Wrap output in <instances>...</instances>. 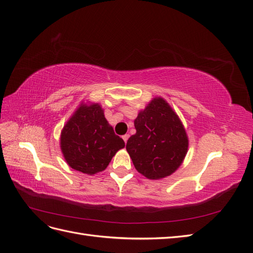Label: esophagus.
Instances as JSON below:
<instances>
[{"mask_svg":"<svg viewBox=\"0 0 253 253\" xmlns=\"http://www.w3.org/2000/svg\"><path fill=\"white\" fill-rule=\"evenodd\" d=\"M128 137H129V135H128V134H126V135L122 136V139L125 140V142H126V141H127V139H128Z\"/></svg>","mask_w":253,"mask_h":253,"instance_id":"1","label":"esophagus"}]
</instances>
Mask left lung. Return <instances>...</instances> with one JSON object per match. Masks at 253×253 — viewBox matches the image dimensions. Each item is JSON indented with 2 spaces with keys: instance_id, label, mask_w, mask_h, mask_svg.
Returning a JSON list of instances; mask_svg holds the SVG:
<instances>
[{
  "instance_id": "1",
  "label": "left lung",
  "mask_w": 253,
  "mask_h": 253,
  "mask_svg": "<svg viewBox=\"0 0 253 253\" xmlns=\"http://www.w3.org/2000/svg\"><path fill=\"white\" fill-rule=\"evenodd\" d=\"M136 134L126 151L136 170L159 179L178 169L188 151V137L177 115L163 98H155L134 121Z\"/></svg>"
}]
</instances>
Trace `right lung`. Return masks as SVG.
<instances>
[{"label": "right lung", "mask_w": 253, "mask_h": 253, "mask_svg": "<svg viewBox=\"0 0 253 253\" xmlns=\"http://www.w3.org/2000/svg\"><path fill=\"white\" fill-rule=\"evenodd\" d=\"M125 141L114 133L99 104L81 105L61 133V150L73 169L85 174L103 171Z\"/></svg>", "instance_id": "obj_1"}]
</instances>
